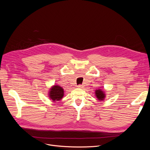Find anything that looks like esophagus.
<instances>
[{"instance_id":"esophagus-1","label":"esophagus","mask_w":150,"mask_h":150,"mask_svg":"<svg viewBox=\"0 0 150 150\" xmlns=\"http://www.w3.org/2000/svg\"><path fill=\"white\" fill-rule=\"evenodd\" d=\"M77 87L79 88H84V86L83 84H79Z\"/></svg>"}]
</instances>
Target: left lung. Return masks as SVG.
<instances>
[{
  "mask_svg": "<svg viewBox=\"0 0 150 150\" xmlns=\"http://www.w3.org/2000/svg\"><path fill=\"white\" fill-rule=\"evenodd\" d=\"M95 94H96V98H98V99H99V101L104 100V99L106 97V95L104 94V91H103L100 89L96 90V91H95Z\"/></svg>",
  "mask_w": 150,
  "mask_h": 150,
  "instance_id": "1",
  "label": "left lung"
}]
</instances>
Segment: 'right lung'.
Returning a JSON list of instances; mask_svg holds the SVG:
<instances>
[{"label":"right lung","instance_id":"1","mask_svg":"<svg viewBox=\"0 0 150 150\" xmlns=\"http://www.w3.org/2000/svg\"><path fill=\"white\" fill-rule=\"evenodd\" d=\"M49 96L53 101H59L64 96V89L59 86L54 85L50 89Z\"/></svg>","mask_w":150,"mask_h":150}]
</instances>
